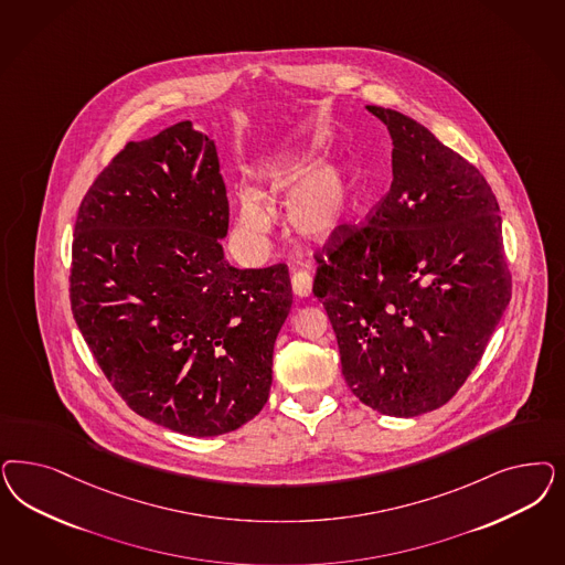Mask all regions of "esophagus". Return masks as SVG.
<instances>
[{
	"label": "esophagus",
	"mask_w": 565,
	"mask_h": 565,
	"mask_svg": "<svg viewBox=\"0 0 565 565\" xmlns=\"http://www.w3.org/2000/svg\"><path fill=\"white\" fill-rule=\"evenodd\" d=\"M292 292L297 295V297H310L311 287H313V282H311V276L308 273H295L291 278Z\"/></svg>",
	"instance_id": "34e87169"
}]
</instances>
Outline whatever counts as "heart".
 <instances>
[{
    "label": "heart",
    "mask_w": 565,
    "mask_h": 565,
    "mask_svg": "<svg viewBox=\"0 0 565 565\" xmlns=\"http://www.w3.org/2000/svg\"><path fill=\"white\" fill-rule=\"evenodd\" d=\"M270 198L285 200V220L292 235L308 243H328L343 233L355 212V182L337 160L318 162L313 147H292L255 168ZM238 224L247 241L264 243L273 218L259 193L243 186L237 193Z\"/></svg>",
    "instance_id": "obj_1"
}]
</instances>
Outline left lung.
<instances>
[{"mask_svg":"<svg viewBox=\"0 0 565 565\" xmlns=\"http://www.w3.org/2000/svg\"><path fill=\"white\" fill-rule=\"evenodd\" d=\"M365 108L393 139V182L364 228L328 243L313 295L353 395L414 418L451 399L480 362L511 276L484 177L418 120Z\"/></svg>","mask_w":565,"mask_h":565,"instance_id":"obj_1","label":"left lung"}]
</instances>
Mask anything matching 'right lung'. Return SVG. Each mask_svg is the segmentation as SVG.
<instances>
[{
    "label": "right lung",
    "instance_id": "obj_1",
    "mask_svg": "<svg viewBox=\"0 0 565 565\" xmlns=\"http://www.w3.org/2000/svg\"><path fill=\"white\" fill-rule=\"evenodd\" d=\"M214 139L182 120L128 143L74 224V320L139 416L189 437L241 428L266 405L289 268L228 264Z\"/></svg>",
    "mask_w": 565,
    "mask_h": 565
}]
</instances>
